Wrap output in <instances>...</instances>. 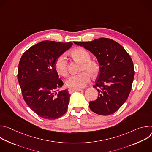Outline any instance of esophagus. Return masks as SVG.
<instances>
[{"label": "esophagus", "mask_w": 152, "mask_h": 152, "mask_svg": "<svg viewBox=\"0 0 152 152\" xmlns=\"http://www.w3.org/2000/svg\"><path fill=\"white\" fill-rule=\"evenodd\" d=\"M69 92L70 94H72L73 93V92L76 91H82V89H77V88H69Z\"/></svg>", "instance_id": "1"}]
</instances>
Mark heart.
I'll list each match as a JSON object with an SVG mask.
<instances>
[{
  "instance_id": "heart-1",
  "label": "heart",
  "mask_w": 152,
  "mask_h": 152,
  "mask_svg": "<svg viewBox=\"0 0 152 152\" xmlns=\"http://www.w3.org/2000/svg\"><path fill=\"white\" fill-rule=\"evenodd\" d=\"M72 55L82 62L80 71L82 72L70 76L66 81V85L71 88H82L85 87L91 80V75H96L99 66L96 62L90 60V53L83 48H78L72 51ZM55 67L57 73L63 76L68 75L67 57L65 53L60 55L55 60Z\"/></svg>"
}]
</instances>
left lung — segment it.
I'll return each instance as SVG.
<instances>
[{
	"mask_svg": "<svg viewBox=\"0 0 152 152\" xmlns=\"http://www.w3.org/2000/svg\"><path fill=\"white\" fill-rule=\"evenodd\" d=\"M97 58L99 74L93 86L98 97L89 102L90 110L101 115H111L124 103L131 92L135 72L132 60L119 43L106 38L74 42Z\"/></svg>",
	"mask_w": 152,
	"mask_h": 152,
	"instance_id": "8db88e82",
	"label": "left lung"
}]
</instances>
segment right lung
<instances>
[{
	"label": "right lung",
	"instance_id": "obj_1",
	"mask_svg": "<svg viewBox=\"0 0 152 152\" xmlns=\"http://www.w3.org/2000/svg\"><path fill=\"white\" fill-rule=\"evenodd\" d=\"M72 45L43 41L28 49L20 60L17 78L23 97L43 118H58L67 110L70 95L67 90H59L64 83L59 79L55 62Z\"/></svg>",
	"mask_w": 152,
	"mask_h": 152
}]
</instances>
